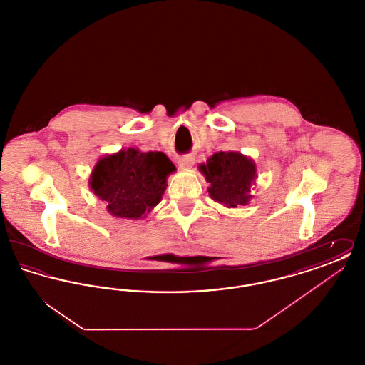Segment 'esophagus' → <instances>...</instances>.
Segmentation results:
<instances>
[{
    "label": "esophagus",
    "instance_id": "34e87169",
    "mask_svg": "<svg viewBox=\"0 0 365 365\" xmlns=\"http://www.w3.org/2000/svg\"><path fill=\"white\" fill-rule=\"evenodd\" d=\"M178 164H179V167L183 168V170L191 168L192 164H194V157L191 156V155H185V156L179 157Z\"/></svg>",
    "mask_w": 365,
    "mask_h": 365
}]
</instances>
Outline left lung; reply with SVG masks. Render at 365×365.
Returning <instances> with one entry per match:
<instances>
[{
  "instance_id": "1",
  "label": "left lung",
  "mask_w": 365,
  "mask_h": 365,
  "mask_svg": "<svg viewBox=\"0 0 365 365\" xmlns=\"http://www.w3.org/2000/svg\"><path fill=\"white\" fill-rule=\"evenodd\" d=\"M210 183L209 195L226 207L246 205L252 198L250 186L256 178L255 163L238 152H219L200 165Z\"/></svg>"
}]
</instances>
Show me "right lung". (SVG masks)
<instances>
[{
	"mask_svg": "<svg viewBox=\"0 0 365 365\" xmlns=\"http://www.w3.org/2000/svg\"><path fill=\"white\" fill-rule=\"evenodd\" d=\"M173 171L175 165L164 153L130 148L103 157L93 170L90 187L110 215L139 219L160 202Z\"/></svg>",
	"mask_w": 365,
	"mask_h": 365,
	"instance_id": "1",
	"label": "right lung"
}]
</instances>
